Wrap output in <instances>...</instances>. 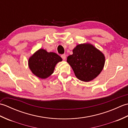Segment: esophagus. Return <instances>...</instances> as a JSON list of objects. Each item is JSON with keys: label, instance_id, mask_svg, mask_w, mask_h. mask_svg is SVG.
Here are the masks:
<instances>
[{"label": "esophagus", "instance_id": "esophagus-1", "mask_svg": "<svg viewBox=\"0 0 128 128\" xmlns=\"http://www.w3.org/2000/svg\"><path fill=\"white\" fill-rule=\"evenodd\" d=\"M61 57H62V59L65 60L66 59V54H62V55L61 56Z\"/></svg>", "mask_w": 128, "mask_h": 128}]
</instances>
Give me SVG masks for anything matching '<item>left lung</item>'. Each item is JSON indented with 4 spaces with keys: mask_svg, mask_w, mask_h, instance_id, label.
<instances>
[{
    "mask_svg": "<svg viewBox=\"0 0 128 128\" xmlns=\"http://www.w3.org/2000/svg\"><path fill=\"white\" fill-rule=\"evenodd\" d=\"M72 53L68 56L67 62L78 80L89 82L102 71L105 64L104 55L93 44L89 43L78 44Z\"/></svg>",
    "mask_w": 128,
    "mask_h": 128,
    "instance_id": "8db88e82",
    "label": "left lung"
}]
</instances>
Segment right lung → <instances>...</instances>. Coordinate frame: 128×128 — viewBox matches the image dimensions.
I'll return each instance as SVG.
<instances>
[{
  "label": "right lung",
  "mask_w": 128,
  "mask_h": 128,
  "mask_svg": "<svg viewBox=\"0 0 128 128\" xmlns=\"http://www.w3.org/2000/svg\"><path fill=\"white\" fill-rule=\"evenodd\" d=\"M62 61V58L56 53L40 48L30 57L28 65L32 74L45 79L53 74L56 64Z\"/></svg>",
  "instance_id": "obj_1"
}]
</instances>
